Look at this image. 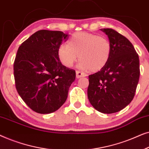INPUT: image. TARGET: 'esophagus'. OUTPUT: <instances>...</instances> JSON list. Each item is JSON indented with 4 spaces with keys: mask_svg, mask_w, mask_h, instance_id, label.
Here are the masks:
<instances>
[{
    "mask_svg": "<svg viewBox=\"0 0 149 149\" xmlns=\"http://www.w3.org/2000/svg\"><path fill=\"white\" fill-rule=\"evenodd\" d=\"M86 76H87V74H85V73L81 72V71H79V70L76 71V77H77V79L81 78V77H86Z\"/></svg>",
    "mask_w": 149,
    "mask_h": 149,
    "instance_id": "34e87169",
    "label": "esophagus"
}]
</instances>
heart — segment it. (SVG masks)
Listing matches in <instances>:
<instances>
[{"label": "heart", "mask_w": 149, "mask_h": 149, "mask_svg": "<svg viewBox=\"0 0 149 149\" xmlns=\"http://www.w3.org/2000/svg\"><path fill=\"white\" fill-rule=\"evenodd\" d=\"M111 51V42L105 36L78 32L71 36L67 45L58 48V58L64 66L70 68L79 56L81 68L98 72L107 64Z\"/></svg>", "instance_id": "obj_1"}]
</instances>
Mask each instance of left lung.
Instances as JSON below:
<instances>
[{"mask_svg": "<svg viewBox=\"0 0 149 149\" xmlns=\"http://www.w3.org/2000/svg\"><path fill=\"white\" fill-rule=\"evenodd\" d=\"M109 37L112 51L104 68L89 75L87 96L102 113L119 112L133 100L140 77L139 57L133 45L112 28L102 30Z\"/></svg>", "mask_w": 149, "mask_h": 149, "instance_id": "8db88e82", "label": "left lung"}]
</instances>
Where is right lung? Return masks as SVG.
Here are the masks:
<instances>
[{
	"label": "right lung",
	"mask_w": 149,
	"mask_h": 149,
	"mask_svg": "<svg viewBox=\"0 0 149 149\" xmlns=\"http://www.w3.org/2000/svg\"><path fill=\"white\" fill-rule=\"evenodd\" d=\"M68 38L63 32L41 30L19 47L13 64L15 87L36 113H54L66 100L76 72L62 64L58 50Z\"/></svg>",
	"instance_id": "add662e5"
}]
</instances>
